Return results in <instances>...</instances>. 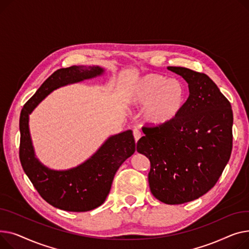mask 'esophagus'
I'll return each instance as SVG.
<instances>
[{"label": "esophagus", "instance_id": "esophagus-1", "mask_svg": "<svg viewBox=\"0 0 249 249\" xmlns=\"http://www.w3.org/2000/svg\"><path fill=\"white\" fill-rule=\"evenodd\" d=\"M133 134H134V138H135V141H136V142H138V141L141 139V137H142L141 131H140L138 128H134V129H133Z\"/></svg>", "mask_w": 249, "mask_h": 249}]
</instances>
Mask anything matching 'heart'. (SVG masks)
<instances>
[{"label":"heart","mask_w":249,"mask_h":249,"mask_svg":"<svg viewBox=\"0 0 249 249\" xmlns=\"http://www.w3.org/2000/svg\"><path fill=\"white\" fill-rule=\"evenodd\" d=\"M130 100L136 106H145V122L154 126H162L180 114L186 105L187 91L180 80L152 73L136 82Z\"/></svg>","instance_id":"heart-1"}]
</instances>
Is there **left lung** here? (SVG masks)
Wrapping results in <instances>:
<instances>
[{
  "mask_svg": "<svg viewBox=\"0 0 249 249\" xmlns=\"http://www.w3.org/2000/svg\"><path fill=\"white\" fill-rule=\"evenodd\" d=\"M188 83L180 114L162 126H143L137 151L151 162L149 185L160 202L183 204L206 194L217 183L232 151L230 102L204 73L169 66Z\"/></svg>",
  "mask_w": 249,
  "mask_h": 249,
  "instance_id": "left-lung-1",
  "label": "left lung"
}]
</instances>
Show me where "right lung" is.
Here are the masks:
<instances>
[{
	"label": "right lung",
	"instance_id": "add662e5",
	"mask_svg": "<svg viewBox=\"0 0 249 249\" xmlns=\"http://www.w3.org/2000/svg\"><path fill=\"white\" fill-rule=\"evenodd\" d=\"M99 66H71L56 70L24 105L20 115L19 157L24 172L40 196L53 207L71 212L90 211L104 203L116 171L136 151L130 129L109 137L81 165L65 171L51 170L35 157L29 131V114L54 89L101 75Z\"/></svg>",
	"mask_w": 249,
	"mask_h": 249
}]
</instances>
